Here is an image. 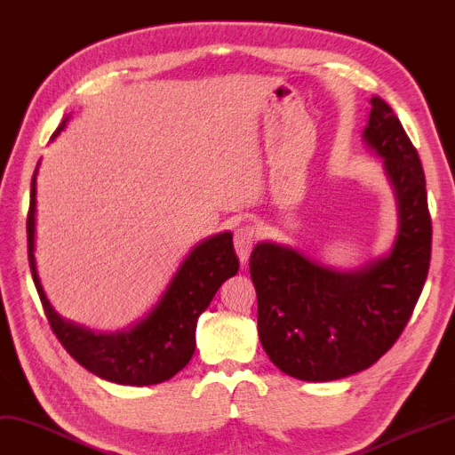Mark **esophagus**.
I'll list each match as a JSON object with an SVG mask.
<instances>
[{
	"instance_id": "1",
	"label": "esophagus",
	"mask_w": 455,
	"mask_h": 455,
	"mask_svg": "<svg viewBox=\"0 0 455 455\" xmlns=\"http://www.w3.org/2000/svg\"><path fill=\"white\" fill-rule=\"evenodd\" d=\"M256 236H258V230L253 227H248V225L240 227L235 232V250H236L242 263L248 261L251 248H253V242H256Z\"/></svg>"
}]
</instances>
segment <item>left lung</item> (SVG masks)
Instances as JSON below:
<instances>
[{
  "instance_id": "8db88e82",
  "label": "left lung",
  "mask_w": 455,
  "mask_h": 455,
  "mask_svg": "<svg viewBox=\"0 0 455 455\" xmlns=\"http://www.w3.org/2000/svg\"><path fill=\"white\" fill-rule=\"evenodd\" d=\"M371 104L363 141L394 189L392 250L356 269L323 266L277 242H259L250 256L259 341L281 372L304 382L372 366L403 331L428 275L432 225L419 153L386 100Z\"/></svg>"
}]
</instances>
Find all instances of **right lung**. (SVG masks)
Instances as JSON below:
<instances>
[{
    "label": "right lung",
    "instance_id": "right-lung-1",
    "mask_svg": "<svg viewBox=\"0 0 455 455\" xmlns=\"http://www.w3.org/2000/svg\"><path fill=\"white\" fill-rule=\"evenodd\" d=\"M66 122L68 118L60 124L52 140L66 128ZM38 166L40 161L30 182L27 217L28 266L52 331L81 366L108 382L153 386L171 379L194 356L197 318L207 310L220 284L238 273L240 263L232 246V232H219L194 246L161 299L141 320L118 331H92L61 318L42 289L35 258Z\"/></svg>",
    "mask_w": 455,
    "mask_h": 455
}]
</instances>
